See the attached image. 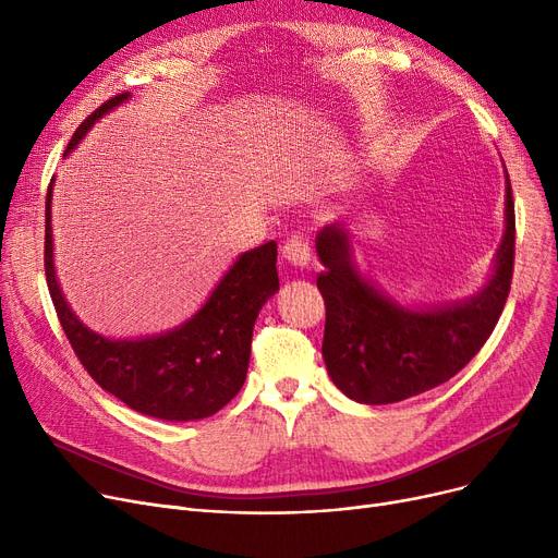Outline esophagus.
I'll use <instances>...</instances> for the list:
<instances>
[{
    "label": "esophagus",
    "instance_id": "esophagus-1",
    "mask_svg": "<svg viewBox=\"0 0 558 558\" xmlns=\"http://www.w3.org/2000/svg\"><path fill=\"white\" fill-rule=\"evenodd\" d=\"M310 240L301 232H294L291 238L282 244V257L291 264V267H307L310 264Z\"/></svg>",
    "mask_w": 558,
    "mask_h": 558
}]
</instances>
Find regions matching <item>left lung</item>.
I'll return each mask as SVG.
<instances>
[{
  "mask_svg": "<svg viewBox=\"0 0 558 558\" xmlns=\"http://www.w3.org/2000/svg\"><path fill=\"white\" fill-rule=\"evenodd\" d=\"M507 228L495 269L477 296L409 310L375 289L355 267L341 223L316 234L326 271L316 287L326 301L324 360L332 383L364 404L407 400L448 383L490 337L509 299L515 255V210L507 173Z\"/></svg>",
  "mask_w": 558,
  "mask_h": 558,
  "instance_id": "8db88e82",
  "label": "left lung"
}]
</instances>
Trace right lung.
Masks as SVG:
<instances>
[{
    "instance_id": "1",
    "label": "right lung",
    "mask_w": 558,
    "mask_h": 558,
    "mask_svg": "<svg viewBox=\"0 0 558 558\" xmlns=\"http://www.w3.org/2000/svg\"><path fill=\"white\" fill-rule=\"evenodd\" d=\"M131 93L99 106L74 131L65 156L90 126ZM278 246L267 242L240 255L210 299L183 326L142 339H108L85 328L70 310L53 271L51 183L45 201V276L58 320L83 368L135 412L162 421H198L240 393L251 360L255 318L276 291Z\"/></svg>"
}]
</instances>
